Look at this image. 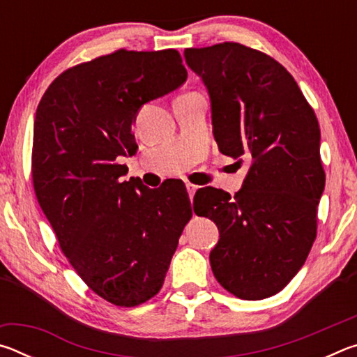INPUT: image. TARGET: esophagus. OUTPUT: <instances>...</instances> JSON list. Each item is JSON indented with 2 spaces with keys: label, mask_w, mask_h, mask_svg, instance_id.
<instances>
[{
  "label": "esophagus",
  "mask_w": 357,
  "mask_h": 357,
  "mask_svg": "<svg viewBox=\"0 0 357 357\" xmlns=\"http://www.w3.org/2000/svg\"><path fill=\"white\" fill-rule=\"evenodd\" d=\"M185 187H187V192H189V197H190V200H192L193 195H195V192L198 190V185H195V184H187Z\"/></svg>",
  "instance_id": "34e87169"
}]
</instances>
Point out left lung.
Here are the masks:
<instances>
[{"instance_id": "obj_1", "label": "left lung", "mask_w": 357, "mask_h": 357, "mask_svg": "<svg viewBox=\"0 0 357 357\" xmlns=\"http://www.w3.org/2000/svg\"><path fill=\"white\" fill-rule=\"evenodd\" d=\"M184 58L206 86L219 151L249 162L234 197L214 187L193 197L197 215L219 228L211 268L238 298H269L299 273L317 236L326 181L318 119L291 74L261 52L225 42Z\"/></svg>"}]
</instances>
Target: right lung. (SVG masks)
Wrapping results in <instances>:
<instances>
[{
    "mask_svg": "<svg viewBox=\"0 0 357 357\" xmlns=\"http://www.w3.org/2000/svg\"><path fill=\"white\" fill-rule=\"evenodd\" d=\"M185 80L176 50H119L63 72L36 112V197L77 274L114 305L159 293L192 217L183 181L149 189L116 162L137 153L140 108Z\"/></svg>",
    "mask_w": 357,
    "mask_h": 357,
    "instance_id": "add662e5",
    "label": "right lung"
}]
</instances>
